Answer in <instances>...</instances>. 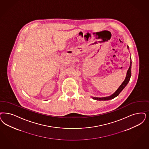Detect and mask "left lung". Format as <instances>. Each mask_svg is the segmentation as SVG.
I'll use <instances>...</instances> for the list:
<instances>
[{"label":"left lung","mask_w":149,"mask_h":149,"mask_svg":"<svg viewBox=\"0 0 149 149\" xmlns=\"http://www.w3.org/2000/svg\"><path fill=\"white\" fill-rule=\"evenodd\" d=\"M127 47L129 49V47L127 46ZM131 68H132V59H131V57H130V67L129 68L127 72V75H126L125 79L124 80V81L122 82V84L120 85V86L116 90V91L113 93L112 95H111V96H108V97H92L93 99L97 100V101H106V100H112L114 98L118 96L119 94L120 93V92L124 88V87H125L127 86V85L128 84L130 77H131Z\"/></svg>","instance_id":"obj_1"}]
</instances>
